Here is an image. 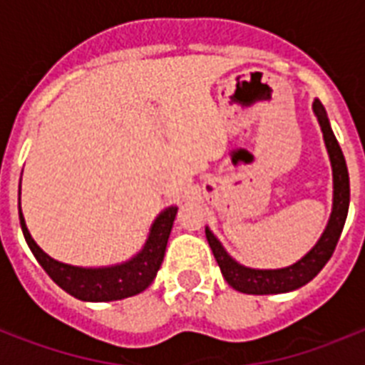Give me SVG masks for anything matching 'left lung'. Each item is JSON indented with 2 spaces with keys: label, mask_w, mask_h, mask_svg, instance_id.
Here are the masks:
<instances>
[{
  "label": "left lung",
  "mask_w": 365,
  "mask_h": 365,
  "mask_svg": "<svg viewBox=\"0 0 365 365\" xmlns=\"http://www.w3.org/2000/svg\"><path fill=\"white\" fill-rule=\"evenodd\" d=\"M314 115L322 126L324 142L328 148L331 170H334V208L329 222L324 229L322 237L318 240L309 254H305L297 263L284 269H250L231 257L222 246V242L212 235L206 227V240L210 244L217 265L222 269L223 278L229 286H233L237 292L252 295H269V294H286L292 289H297L311 282L318 272L322 271L334 254L335 246L339 242L341 231L345 227L346 214H349V200H351V185H349V170H346L345 155L341 151L337 138H335L328 121V113L320 104V100H314L312 104Z\"/></svg>",
  "instance_id": "obj_1"
}]
</instances>
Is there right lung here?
<instances>
[{"label":"right lung","instance_id":"add662e5","mask_svg":"<svg viewBox=\"0 0 365 365\" xmlns=\"http://www.w3.org/2000/svg\"><path fill=\"white\" fill-rule=\"evenodd\" d=\"M20 195V191H19ZM178 206H168L163 210L149 229V237L143 244V248L138 252L132 259L111 267H98V269H83L60 263V261L48 257L36 240L31 239L30 231L26 227L24 216L20 210L19 197V217L20 227L24 233V239L30 246L31 254L36 255L39 265L45 269L48 277L58 284L60 288L81 301H117L136 295L148 288L157 277L160 269L163 257H165L166 242L170 237L174 217H176Z\"/></svg>","mask_w":365,"mask_h":365}]
</instances>
